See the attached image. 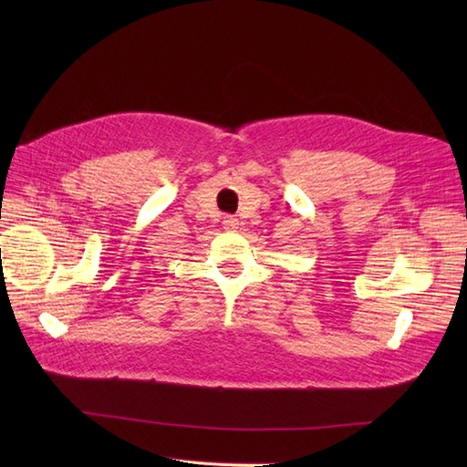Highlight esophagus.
<instances>
[{
	"mask_svg": "<svg viewBox=\"0 0 467 467\" xmlns=\"http://www.w3.org/2000/svg\"><path fill=\"white\" fill-rule=\"evenodd\" d=\"M223 230H228V232H235L237 230V218H234V216H225L223 218Z\"/></svg>",
	"mask_w": 467,
	"mask_h": 467,
	"instance_id": "esophagus-1",
	"label": "esophagus"
}]
</instances>
